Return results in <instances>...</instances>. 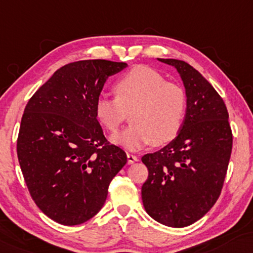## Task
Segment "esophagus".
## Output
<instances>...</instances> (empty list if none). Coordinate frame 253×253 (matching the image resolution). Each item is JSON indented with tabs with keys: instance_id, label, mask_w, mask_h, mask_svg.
<instances>
[{
	"instance_id": "1",
	"label": "esophagus",
	"mask_w": 253,
	"mask_h": 253,
	"mask_svg": "<svg viewBox=\"0 0 253 253\" xmlns=\"http://www.w3.org/2000/svg\"><path fill=\"white\" fill-rule=\"evenodd\" d=\"M127 161H128V164H134L135 162H138V157L135 155L127 154Z\"/></svg>"
}]
</instances>
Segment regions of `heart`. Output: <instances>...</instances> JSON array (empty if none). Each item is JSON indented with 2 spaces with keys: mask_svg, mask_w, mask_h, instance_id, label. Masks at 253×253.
I'll use <instances>...</instances> for the list:
<instances>
[{
  "mask_svg": "<svg viewBox=\"0 0 253 253\" xmlns=\"http://www.w3.org/2000/svg\"><path fill=\"white\" fill-rule=\"evenodd\" d=\"M115 98L102 95L95 102V115L109 130L116 131L130 116V126L111 136L113 143L137 151L147 145L165 144L182 128L187 95L181 86L166 83L157 71L136 66L113 84Z\"/></svg>",
  "mask_w": 253,
  "mask_h": 253,
  "instance_id": "b5f03b06",
  "label": "heart"
}]
</instances>
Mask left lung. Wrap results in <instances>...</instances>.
<instances>
[{
    "mask_svg": "<svg viewBox=\"0 0 253 253\" xmlns=\"http://www.w3.org/2000/svg\"><path fill=\"white\" fill-rule=\"evenodd\" d=\"M157 59L179 73L186 89L187 112L177 136L142 157L149 170L142 202L156 221L182 228L203 218L219 198L233 135L225 102L212 84L183 60Z\"/></svg>",
    "mask_w": 253,
    "mask_h": 253,
    "instance_id": "left-lung-1",
    "label": "left lung"
}]
</instances>
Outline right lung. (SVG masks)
<instances>
[{"label":"right lung","instance_id":"right-lung-1","mask_svg":"<svg viewBox=\"0 0 253 253\" xmlns=\"http://www.w3.org/2000/svg\"><path fill=\"white\" fill-rule=\"evenodd\" d=\"M126 63L88 59L60 67L24 110L17 155L38 208L65 226L97 214L127 156L109 144L95 102L109 77Z\"/></svg>","mask_w":253,"mask_h":253}]
</instances>
